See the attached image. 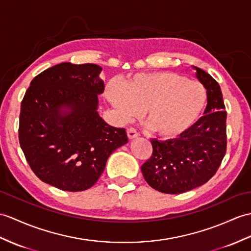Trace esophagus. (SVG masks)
Wrapping results in <instances>:
<instances>
[{"instance_id":"obj_1","label":"esophagus","mask_w":251,"mask_h":251,"mask_svg":"<svg viewBox=\"0 0 251 251\" xmlns=\"http://www.w3.org/2000/svg\"><path fill=\"white\" fill-rule=\"evenodd\" d=\"M127 136L129 139H133V138H136V137L139 136V132L133 127H129L127 129Z\"/></svg>"}]
</instances>
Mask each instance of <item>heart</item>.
Listing matches in <instances>:
<instances>
[{"label":"heart","mask_w":251,"mask_h":251,"mask_svg":"<svg viewBox=\"0 0 251 251\" xmlns=\"http://www.w3.org/2000/svg\"><path fill=\"white\" fill-rule=\"evenodd\" d=\"M104 96L122 121L144 109L151 130L162 138H176L190 129L206 102L204 86L172 72L137 74L124 83L110 81Z\"/></svg>","instance_id":"b5f03b06"}]
</instances>
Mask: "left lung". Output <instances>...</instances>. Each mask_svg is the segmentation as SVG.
I'll list each match as a JSON object with an SVG mask.
<instances>
[{"instance_id": "1", "label": "left lung", "mask_w": 251, "mask_h": 251, "mask_svg": "<svg viewBox=\"0 0 251 251\" xmlns=\"http://www.w3.org/2000/svg\"><path fill=\"white\" fill-rule=\"evenodd\" d=\"M195 68L206 89L204 115L176 139L151 140L152 156L141 167L147 183L164 194H183L205 184L217 172L226 155V111L223 93L211 75Z\"/></svg>"}]
</instances>
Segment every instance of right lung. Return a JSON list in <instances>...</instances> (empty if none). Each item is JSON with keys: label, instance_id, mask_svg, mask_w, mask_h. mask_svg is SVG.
Here are the masks:
<instances>
[{"label": "right lung", "instance_id": "obj_1", "mask_svg": "<svg viewBox=\"0 0 251 251\" xmlns=\"http://www.w3.org/2000/svg\"><path fill=\"white\" fill-rule=\"evenodd\" d=\"M100 72L95 64L61 63L37 75L21 101L23 154L35 176L61 190L91 188L108 157L128 142L124 128L108 125L97 112Z\"/></svg>", "mask_w": 251, "mask_h": 251}]
</instances>
